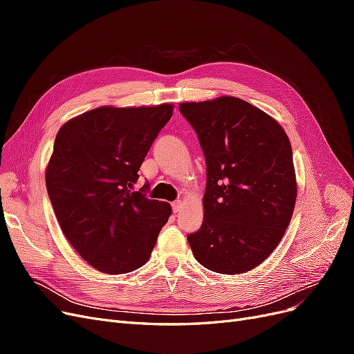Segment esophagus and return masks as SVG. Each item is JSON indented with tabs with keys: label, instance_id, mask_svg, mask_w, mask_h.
I'll list each match as a JSON object with an SVG mask.
<instances>
[{
	"label": "esophagus",
	"instance_id": "34e87169",
	"mask_svg": "<svg viewBox=\"0 0 354 354\" xmlns=\"http://www.w3.org/2000/svg\"><path fill=\"white\" fill-rule=\"evenodd\" d=\"M181 208H183V202H181V201H176V202L173 203V211H174V212H180Z\"/></svg>",
	"mask_w": 354,
	"mask_h": 354
}]
</instances>
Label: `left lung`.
Instances as JSON below:
<instances>
[{
    "label": "left lung",
    "instance_id": "1",
    "mask_svg": "<svg viewBox=\"0 0 354 354\" xmlns=\"http://www.w3.org/2000/svg\"><path fill=\"white\" fill-rule=\"evenodd\" d=\"M207 162L203 223L187 242L198 263L223 274L252 270L269 257L291 221L297 181L283 128L230 95L180 103Z\"/></svg>",
    "mask_w": 354,
    "mask_h": 354
}]
</instances>
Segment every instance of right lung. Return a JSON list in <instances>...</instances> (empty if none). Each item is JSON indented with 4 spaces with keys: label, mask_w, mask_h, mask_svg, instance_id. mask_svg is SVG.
<instances>
[{
    "label": "right lung",
    "mask_w": 354,
    "mask_h": 354,
    "mask_svg": "<svg viewBox=\"0 0 354 354\" xmlns=\"http://www.w3.org/2000/svg\"><path fill=\"white\" fill-rule=\"evenodd\" d=\"M173 104L103 106L63 124L46 171L48 198L66 239L95 270L142 267L171 216V205L134 192L138 169Z\"/></svg>",
    "instance_id": "obj_1"
}]
</instances>
